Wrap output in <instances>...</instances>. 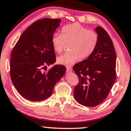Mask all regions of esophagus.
<instances>
[{
    "mask_svg": "<svg viewBox=\"0 0 131 131\" xmlns=\"http://www.w3.org/2000/svg\"><path fill=\"white\" fill-rule=\"evenodd\" d=\"M66 71L67 72H72V68L71 67H68L66 68Z\"/></svg>",
    "mask_w": 131,
    "mask_h": 131,
    "instance_id": "1",
    "label": "esophagus"
}]
</instances>
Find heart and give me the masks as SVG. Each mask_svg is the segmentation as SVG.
<instances>
[{
	"instance_id": "1",
	"label": "heart",
	"mask_w": 131,
	"mask_h": 131,
	"mask_svg": "<svg viewBox=\"0 0 131 131\" xmlns=\"http://www.w3.org/2000/svg\"><path fill=\"white\" fill-rule=\"evenodd\" d=\"M62 34H54L52 43L54 51L61 53L66 45L69 44V51L57 58L59 64L71 66L79 59H86L95 51L99 37L94 30H89L79 23L64 26Z\"/></svg>"
}]
</instances>
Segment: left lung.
Wrapping results in <instances>:
<instances>
[{
	"instance_id": "left-lung-1",
	"label": "left lung",
	"mask_w": 131,
	"mask_h": 131,
	"mask_svg": "<svg viewBox=\"0 0 131 131\" xmlns=\"http://www.w3.org/2000/svg\"><path fill=\"white\" fill-rule=\"evenodd\" d=\"M95 30L99 40L95 51L73 67L79 78L74 98L88 107L96 106L106 99L116 79V56L112 41L102 27H96Z\"/></svg>"
}]
</instances>
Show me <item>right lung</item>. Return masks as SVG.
Returning a JSON list of instances; mask_svg holds the SVG:
<instances>
[{
	"label": "right lung",
	"mask_w": 131,
	"mask_h": 131,
	"mask_svg": "<svg viewBox=\"0 0 131 131\" xmlns=\"http://www.w3.org/2000/svg\"><path fill=\"white\" fill-rule=\"evenodd\" d=\"M60 22L59 19L44 18L33 23L11 53V80L18 92L29 101H41L50 97L54 85L65 75L66 68L61 65L43 71L56 61L52 38Z\"/></svg>",
	"instance_id": "add662e5"
}]
</instances>
